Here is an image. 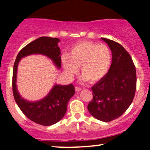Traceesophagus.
I'll return each instance as SVG.
<instances>
[{
    "mask_svg": "<svg viewBox=\"0 0 150 150\" xmlns=\"http://www.w3.org/2000/svg\"><path fill=\"white\" fill-rule=\"evenodd\" d=\"M75 91H76V92H79V91L82 90V88H81V87H77V86L75 87Z\"/></svg>",
    "mask_w": 150,
    "mask_h": 150,
    "instance_id": "esophagus-1",
    "label": "esophagus"
}]
</instances>
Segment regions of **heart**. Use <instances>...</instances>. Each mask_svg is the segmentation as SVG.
<instances>
[{
  "mask_svg": "<svg viewBox=\"0 0 150 150\" xmlns=\"http://www.w3.org/2000/svg\"><path fill=\"white\" fill-rule=\"evenodd\" d=\"M111 61L112 56L107 46L89 42L77 43L72 46L68 55H63L61 58L67 75L73 76L80 66L84 78L92 82L100 80L106 75Z\"/></svg>",
  "mask_w": 150,
  "mask_h": 150,
  "instance_id": "b5f03b06",
  "label": "heart"
}]
</instances>
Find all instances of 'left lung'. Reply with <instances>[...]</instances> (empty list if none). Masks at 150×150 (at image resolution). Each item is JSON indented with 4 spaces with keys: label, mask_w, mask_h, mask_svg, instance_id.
Segmentation results:
<instances>
[{
    "label": "left lung",
    "mask_w": 150,
    "mask_h": 150,
    "mask_svg": "<svg viewBox=\"0 0 150 150\" xmlns=\"http://www.w3.org/2000/svg\"><path fill=\"white\" fill-rule=\"evenodd\" d=\"M112 53L107 74L92 86L93 99L87 108L92 116L104 122L120 117L131 104L136 89V70L130 54L120 44L101 38Z\"/></svg>",
    "instance_id": "8db88e82"
}]
</instances>
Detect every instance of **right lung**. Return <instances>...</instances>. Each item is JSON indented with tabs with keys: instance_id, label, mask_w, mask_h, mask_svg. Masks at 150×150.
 <instances>
[{
	"instance_id": "1",
	"label": "right lung",
	"mask_w": 150,
	"mask_h": 150,
	"mask_svg": "<svg viewBox=\"0 0 150 150\" xmlns=\"http://www.w3.org/2000/svg\"><path fill=\"white\" fill-rule=\"evenodd\" d=\"M58 38L39 37L27 44L19 52L13 67V92L15 100L22 112L29 119L42 125H51L63 118L67 111V105L75 94V87L68 85H55L44 99L30 101L23 99L17 89V71L22 58L32 54H42L51 59L58 68L61 67V49Z\"/></svg>"
}]
</instances>
